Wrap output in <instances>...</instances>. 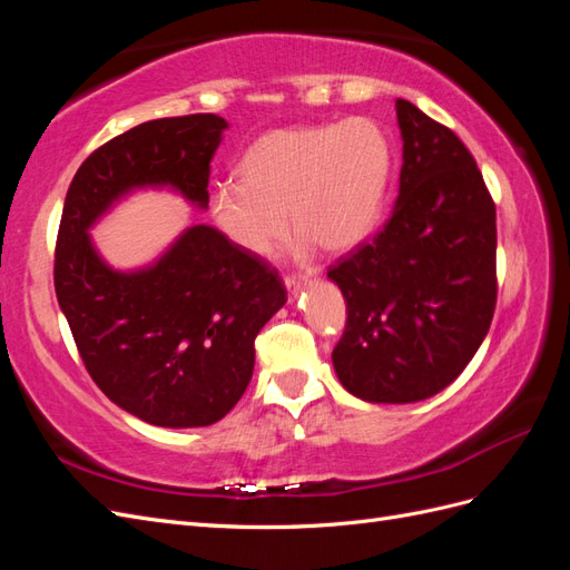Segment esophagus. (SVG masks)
<instances>
[{"mask_svg": "<svg viewBox=\"0 0 570 570\" xmlns=\"http://www.w3.org/2000/svg\"><path fill=\"white\" fill-rule=\"evenodd\" d=\"M285 287H287V297H289V302L295 299L299 292H302V287H304V278H297V275H287L285 278Z\"/></svg>", "mask_w": 570, "mask_h": 570, "instance_id": "34e87169", "label": "esophagus"}]
</instances>
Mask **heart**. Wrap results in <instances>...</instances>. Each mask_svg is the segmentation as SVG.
<instances>
[{"label":"heart","instance_id":"obj_1","mask_svg":"<svg viewBox=\"0 0 570 570\" xmlns=\"http://www.w3.org/2000/svg\"><path fill=\"white\" fill-rule=\"evenodd\" d=\"M392 174L383 128L356 116L342 124L278 128L237 164L239 183H220L209 202L216 228L249 256H266L287 230L297 252H347L373 230Z\"/></svg>","mask_w":570,"mask_h":570}]
</instances>
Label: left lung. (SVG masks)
<instances>
[{
	"label": "left lung",
	"mask_w": 570,
	"mask_h": 570,
	"mask_svg": "<svg viewBox=\"0 0 570 570\" xmlns=\"http://www.w3.org/2000/svg\"><path fill=\"white\" fill-rule=\"evenodd\" d=\"M394 107L400 197L385 226L327 271L347 302L335 373L373 404L421 402L454 383L497 304V212L475 159L411 101Z\"/></svg>",
	"instance_id": "left-lung-1"
}]
</instances>
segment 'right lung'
<instances>
[{
  "instance_id": "1",
  "label": "right lung",
  "mask_w": 570,
  "mask_h": 570,
  "mask_svg": "<svg viewBox=\"0 0 570 570\" xmlns=\"http://www.w3.org/2000/svg\"><path fill=\"white\" fill-rule=\"evenodd\" d=\"M226 128L216 114L147 120L95 149L66 193L59 306L97 387L151 425L202 428L226 416L252 381L254 340L287 289L262 256L212 226L187 228L137 271H114L88 230L140 187H170L206 209Z\"/></svg>"
}]
</instances>
